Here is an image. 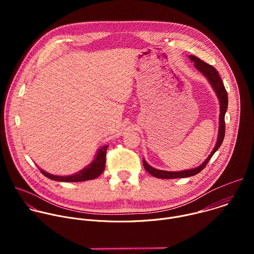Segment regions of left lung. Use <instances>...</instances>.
I'll list each match as a JSON object with an SVG mask.
<instances>
[{
  "label": "left lung",
  "instance_id": "left-lung-1",
  "mask_svg": "<svg viewBox=\"0 0 254 254\" xmlns=\"http://www.w3.org/2000/svg\"><path fill=\"white\" fill-rule=\"evenodd\" d=\"M190 60L192 62H194L195 68L201 72V73L207 78V80L209 81V83L211 84L213 90L215 91L217 97H218L219 100V105H220V115H219V129H218V137H217V141L215 147L213 149V151L211 152V154L208 156V158L198 167L193 168V169H189V170H184V171H179V172H169V171H163V170H158L153 168L152 166H150L146 160L142 159V164L144 169L147 170L148 173H150L152 176L159 178V179H177V178H187V177H192L197 175L198 173H200L208 164V162L210 161V159L212 158V156L215 154L216 151H218V149L220 148L221 143L224 139V135H225V114L227 111L228 107V94L227 91L224 87L223 81L220 78L218 72L217 70L212 66L209 65L207 63H205L204 61H202L201 59H199L198 57L194 56V55H190L189 56Z\"/></svg>",
  "mask_w": 254,
  "mask_h": 254
}]
</instances>
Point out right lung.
Segmentation results:
<instances>
[{
	"instance_id": "right-lung-1",
	"label": "right lung",
	"mask_w": 254,
	"mask_h": 254,
	"mask_svg": "<svg viewBox=\"0 0 254 254\" xmlns=\"http://www.w3.org/2000/svg\"><path fill=\"white\" fill-rule=\"evenodd\" d=\"M107 148L108 146H103L100 149H98V151L95 154L94 160L89 165H87L85 168H83L79 172L72 174L70 176H56L48 172H45L40 168L39 169L45 177L53 181H58V182H83V181L93 180L97 178L104 171L105 155H106Z\"/></svg>"
}]
</instances>
